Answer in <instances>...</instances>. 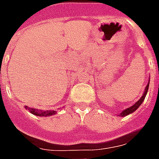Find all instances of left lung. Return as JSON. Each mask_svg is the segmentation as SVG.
<instances>
[{
  "mask_svg": "<svg viewBox=\"0 0 159 159\" xmlns=\"http://www.w3.org/2000/svg\"><path fill=\"white\" fill-rule=\"evenodd\" d=\"M149 83H150V81H149ZM148 88H149V83L147 84V87H146V89H145V91H144V93L143 95L141 96V98H140V100L137 101L136 103L134 104V105H133L132 107H129V108H127V109H125V110H123L121 113H120L119 116H121V117H125V116H127V115H129V114L130 113H133L134 111H135L139 108V107H140V105L142 104V102H143V100H145V97H146V95H147V91H148Z\"/></svg>",
  "mask_w": 159,
  "mask_h": 159,
  "instance_id": "8db88e82",
  "label": "left lung"
}]
</instances>
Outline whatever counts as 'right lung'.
<instances>
[{
  "instance_id": "1",
  "label": "right lung",
  "mask_w": 159,
  "mask_h": 159,
  "mask_svg": "<svg viewBox=\"0 0 159 159\" xmlns=\"http://www.w3.org/2000/svg\"><path fill=\"white\" fill-rule=\"evenodd\" d=\"M26 109H28L30 111V113L34 114L36 116H39V117H48V116H52L56 114V111H39L34 109V108H28V107L26 106Z\"/></svg>"
}]
</instances>
